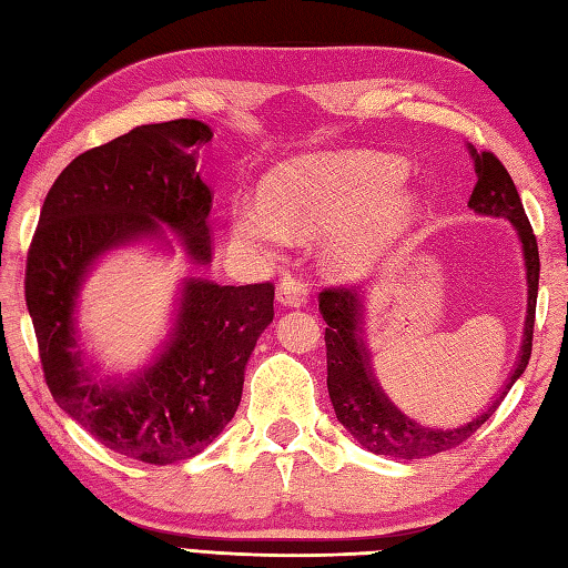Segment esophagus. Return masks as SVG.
<instances>
[{
	"mask_svg": "<svg viewBox=\"0 0 568 568\" xmlns=\"http://www.w3.org/2000/svg\"><path fill=\"white\" fill-rule=\"evenodd\" d=\"M277 305L283 307H305L310 293H307V285L295 281V277H283L281 285H277Z\"/></svg>",
	"mask_w": 568,
	"mask_h": 568,
	"instance_id": "obj_1",
	"label": "esophagus"
}]
</instances>
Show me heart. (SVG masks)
<instances>
[{
	"instance_id": "obj_1",
	"label": "heart",
	"mask_w": 568,
	"mask_h": 568,
	"mask_svg": "<svg viewBox=\"0 0 568 568\" xmlns=\"http://www.w3.org/2000/svg\"><path fill=\"white\" fill-rule=\"evenodd\" d=\"M419 200L400 183V168L366 153L315 155L277 168L261 197L229 210L232 234L275 256L293 236L320 239V263L336 281H361L390 256L417 222Z\"/></svg>"
}]
</instances>
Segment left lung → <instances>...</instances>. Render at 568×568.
<instances>
[{
  "label": "left lung",
  "mask_w": 568,
  "mask_h": 568,
  "mask_svg": "<svg viewBox=\"0 0 568 568\" xmlns=\"http://www.w3.org/2000/svg\"><path fill=\"white\" fill-rule=\"evenodd\" d=\"M468 155L474 159V171L478 183L470 192L468 207L484 216H500L508 220L523 246L525 277H527V315L523 327L520 354L513 366V373L498 390L484 413L456 427H427L417 419L407 417L397 407L373 373V361L366 342V293L356 287H332L320 295V312L327 329V388L334 405L336 419L348 429V434L364 446V449L413 462V458L434 456L439 452H449L454 446L464 444L484 422L496 413L503 397L523 376L527 368L529 354H532V329H535V307H537V287H539V251L532 226L517 195L510 173L505 165L488 151H476L468 143Z\"/></svg>",
  "instance_id": "1"
}]
</instances>
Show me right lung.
<instances>
[{
	"instance_id": "obj_1",
	"label": "right lung",
	"mask_w": 568,
	"mask_h": 568,
	"mask_svg": "<svg viewBox=\"0 0 568 568\" xmlns=\"http://www.w3.org/2000/svg\"><path fill=\"white\" fill-rule=\"evenodd\" d=\"M210 139L204 122L175 119L84 151L48 192L29 248L27 307L53 400L106 449L143 464L183 462L220 437L273 322L271 283L187 275L173 327L143 368L102 378L80 342L82 283L110 251L143 241L173 251L175 236L192 263H212V192L197 173Z\"/></svg>"
}]
</instances>
